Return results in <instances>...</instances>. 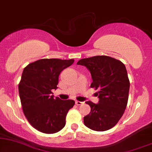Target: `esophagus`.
Returning a JSON list of instances; mask_svg holds the SVG:
<instances>
[{"mask_svg":"<svg viewBox=\"0 0 152 152\" xmlns=\"http://www.w3.org/2000/svg\"><path fill=\"white\" fill-rule=\"evenodd\" d=\"M75 104L77 106H80V105H82L84 104V102H80V101H75Z\"/></svg>","mask_w":152,"mask_h":152,"instance_id":"1","label":"esophagus"}]
</instances>
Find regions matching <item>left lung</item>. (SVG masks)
Masks as SVG:
<instances>
[{
    "instance_id": "left-lung-1",
    "label": "left lung",
    "mask_w": 152,
    "mask_h": 152,
    "mask_svg": "<svg viewBox=\"0 0 152 152\" xmlns=\"http://www.w3.org/2000/svg\"><path fill=\"white\" fill-rule=\"evenodd\" d=\"M91 72V88L99 89L97 104L87 101L91 112L84 118L87 127L97 132L113 127L126 107L130 83L125 66L108 56H95L82 59L77 63Z\"/></svg>"
}]
</instances>
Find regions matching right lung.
<instances>
[{
	"label": "right lung",
	"instance_id": "obj_1",
	"mask_svg": "<svg viewBox=\"0 0 152 152\" xmlns=\"http://www.w3.org/2000/svg\"><path fill=\"white\" fill-rule=\"evenodd\" d=\"M74 59H42L28 64L23 71L18 91L23 111L34 129L44 134H55L66 124V117L73 107L72 99L55 98L60 72Z\"/></svg>",
	"mask_w": 152,
	"mask_h": 152
}]
</instances>
